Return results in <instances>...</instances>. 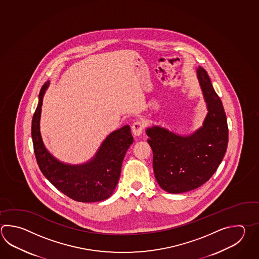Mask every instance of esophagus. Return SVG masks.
<instances>
[{
	"instance_id": "obj_1",
	"label": "esophagus",
	"mask_w": 259,
	"mask_h": 259,
	"mask_svg": "<svg viewBox=\"0 0 259 259\" xmlns=\"http://www.w3.org/2000/svg\"><path fill=\"white\" fill-rule=\"evenodd\" d=\"M144 127H145V123L141 120H137V121H134V123L132 124V131L134 136L139 137L142 134Z\"/></svg>"
}]
</instances>
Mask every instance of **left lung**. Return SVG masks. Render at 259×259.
<instances>
[{"label":"left lung","mask_w":259,"mask_h":259,"mask_svg":"<svg viewBox=\"0 0 259 259\" xmlns=\"http://www.w3.org/2000/svg\"><path fill=\"white\" fill-rule=\"evenodd\" d=\"M197 78L207 106L203 126L190 136H179L165 128L147 129L153 151L155 178L163 190L180 194L194 190L215 174L227 150V118L220 97L203 67Z\"/></svg>","instance_id":"8db88e82"}]
</instances>
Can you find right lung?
<instances>
[{
	"label": "right lung",
	"mask_w": 259,
	"mask_h": 259,
	"mask_svg": "<svg viewBox=\"0 0 259 259\" xmlns=\"http://www.w3.org/2000/svg\"><path fill=\"white\" fill-rule=\"evenodd\" d=\"M49 84L48 81L40 90L32 119V141L37 165L43 175L70 198L78 202L105 200L116 187L124 155L134 142L130 126L124 125L110 134L93 158L85 163L70 165L59 161L45 148L39 131L43 96Z\"/></svg>",
	"instance_id": "1"
}]
</instances>
